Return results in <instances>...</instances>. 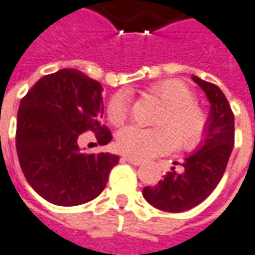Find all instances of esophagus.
Segmentation results:
<instances>
[{
    "mask_svg": "<svg viewBox=\"0 0 255 255\" xmlns=\"http://www.w3.org/2000/svg\"><path fill=\"white\" fill-rule=\"evenodd\" d=\"M123 160L127 161L129 164H134V165H141L142 160H137V158H131V157H123Z\"/></svg>",
    "mask_w": 255,
    "mask_h": 255,
    "instance_id": "esophagus-1",
    "label": "esophagus"
}]
</instances>
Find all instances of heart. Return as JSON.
<instances>
[{"label": "heart", "mask_w": 255, "mask_h": 255, "mask_svg": "<svg viewBox=\"0 0 255 255\" xmlns=\"http://www.w3.org/2000/svg\"><path fill=\"white\" fill-rule=\"evenodd\" d=\"M149 93L157 97L164 108L155 120L157 128L144 129L127 127L117 135L118 149L131 158H148L168 152L177 147L188 149L195 147L207 132L208 118L205 111L195 103L194 90L181 80H164L154 84ZM129 103L124 93L111 97L107 107L108 121L120 127L128 118Z\"/></svg>", "instance_id": "1"}]
</instances>
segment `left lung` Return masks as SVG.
Wrapping results in <instances>:
<instances>
[{"instance_id":"obj_1","label":"left lung","mask_w":255,"mask_h":255,"mask_svg":"<svg viewBox=\"0 0 255 255\" xmlns=\"http://www.w3.org/2000/svg\"><path fill=\"white\" fill-rule=\"evenodd\" d=\"M193 80L204 90L211 103L204 144L185 158L181 171L172 167L162 181L142 190L149 204L168 213L187 211L203 203L223 178L234 147V114L226 95L216 84L195 75Z\"/></svg>"}]
</instances>
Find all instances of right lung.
Returning <instances> with one entry per match:
<instances>
[{"instance_id": "add662e5", "label": "right lung", "mask_w": 255, "mask_h": 255, "mask_svg": "<svg viewBox=\"0 0 255 255\" xmlns=\"http://www.w3.org/2000/svg\"><path fill=\"white\" fill-rule=\"evenodd\" d=\"M103 87L84 72L65 68L38 80L21 100L15 145L28 184L55 205H80L98 197L118 155L87 154L78 137L93 131L100 145L111 131L101 124Z\"/></svg>"}]
</instances>
